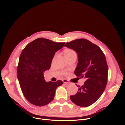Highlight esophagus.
<instances>
[{"label": "esophagus", "instance_id": "esophagus-1", "mask_svg": "<svg viewBox=\"0 0 125 125\" xmlns=\"http://www.w3.org/2000/svg\"><path fill=\"white\" fill-rule=\"evenodd\" d=\"M63 83H67V84L70 83H69V81H68L67 80H65V79L63 80Z\"/></svg>", "mask_w": 125, "mask_h": 125}]
</instances>
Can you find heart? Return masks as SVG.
<instances>
[{"label":"heart","mask_w":125,"mask_h":125,"mask_svg":"<svg viewBox=\"0 0 125 125\" xmlns=\"http://www.w3.org/2000/svg\"><path fill=\"white\" fill-rule=\"evenodd\" d=\"M76 54V53L72 49H67L65 51L64 54Z\"/></svg>","instance_id":"b5f03b06"}]
</instances>
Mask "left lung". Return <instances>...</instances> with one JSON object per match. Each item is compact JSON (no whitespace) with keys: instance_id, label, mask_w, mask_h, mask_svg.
<instances>
[{"instance_id":"obj_1","label":"left lung","mask_w":125,"mask_h":125,"mask_svg":"<svg viewBox=\"0 0 125 125\" xmlns=\"http://www.w3.org/2000/svg\"><path fill=\"white\" fill-rule=\"evenodd\" d=\"M65 46L77 52L78 63L74 73L85 80L70 99L81 107L90 106L101 96L107 83L108 68L105 56L99 46L84 39L67 42Z\"/></svg>"}]
</instances>
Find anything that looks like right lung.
I'll return each mask as SVG.
<instances>
[{
    "label": "right lung",
    "instance_id": "right-lung-1",
    "mask_svg": "<svg viewBox=\"0 0 125 125\" xmlns=\"http://www.w3.org/2000/svg\"><path fill=\"white\" fill-rule=\"evenodd\" d=\"M65 42H56L39 38L24 48L19 57L17 77L23 95L31 103L38 106L46 105L54 98L56 88L63 82H46L44 72L50 68L56 51Z\"/></svg>",
    "mask_w": 125,
    "mask_h": 125
}]
</instances>
